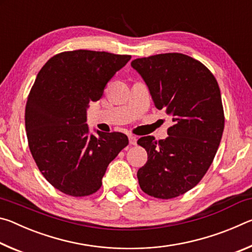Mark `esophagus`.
I'll list each match as a JSON object with an SVG mask.
<instances>
[{"instance_id": "esophagus-1", "label": "esophagus", "mask_w": 252, "mask_h": 252, "mask_svg": "<svg viewBox=\"0 0 252 252\" xmlns=\"http://www.w3.org/2000/svg\"><path fill=\"white\" fill-rule=\"evenodd\" d=\"M136 136H134V135H129V142H130V144H132V146H135L136 144Z\"/></svg>"}]
</instances>
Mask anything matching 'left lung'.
<instances>
[{
  "label": "left lung",
  "mask_w": 252,
  "mask_h": 252,
  "mask_svg": "<svg viewBox=\"0 0 252 252\" xmlns=\"http://www.w3.org/2000/svg\"><path fill=\"white\" fill-rule=\"evenodd\" d=\"M131 66L148 85L157 109L172 117L168 138L142 136L148 161L138 170L143 192L159 199L186 193L210 167L222 138L224 114L218 82L201 62L182 53L135 59Z\"/></svg>",
  "instance_id": "left-lung-1"
}]
</instances>
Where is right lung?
<instances>
[{
  "mask_svg": "<svg viewBox=\"0 0 252 252\" xmlns=\"http://www.w3.org/2000/svg\"><path fill=\"white\" fill-rule=\"evenodd\" d=\"M131 55L75 50L51 58L40 70L25 106L30 151L55 189L85 197L101 188L111 161L129 144L121 132L90 134L87 109Z\"/></svg>",
  "mask_w": 252,
  "mask_h": 252,
  "instance_id": "1",
  "label": "right lung"
}]
</instances>
